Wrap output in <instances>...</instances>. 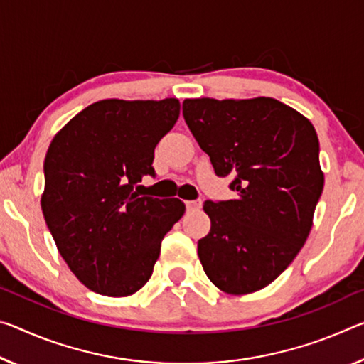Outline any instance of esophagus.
Listing matches in <instances>:
<instances>
[{"label": "esophagus", "instance_id": "obj_1", "mask_svg": "<svg viewBox=\"0 0 364 364\" xmlns=\"http://www.w3.org/2000/svg\"><path fill=\"white\" fill-rule=\"evenodd\" d=\"M186 209L188 210H198L200 209V205H203V200L200 199H193V200H186Z\"/></svg>", "mask_w": 364, "mask_h": 364}]
</instances>
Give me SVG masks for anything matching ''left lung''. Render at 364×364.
<instances>
[{
	"mask_svg": "<svg viewBox=\"0 0 364 364\" xmlns=\"http://www.w3.org/2000/svg\"><path fill=\"white\" fill-rule=\"evenodd\" d=\"M183 117L236 199L207 200L210 232L198 241L205 275L222 291L261 290L291 264L324 188L311 121L275 99H186Z\"/></svg>",
	"mask_w": 364,
	"mask_h": 364,
	"instance_id": "8db88e82",
	"label": "left lung"
}]
</instances>
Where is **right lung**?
<instances>
[{
  "instance_id": "obj_1",
  "label": "right lung",
  "mask_w": 364,
  "mask_h": 364,
  "mask_svg": "<svg viewBox=\"0 0 364 364\" xmlns=\"http://www.w3.org/2000/svg\"><path fill=\"white\" fill-rule=\"evenodd\" d=\"M180 117V102L100 100L51 141L42 210L60 255L92 291L128 296L151 279L180 199L142 196L154 151Z\"/></svg>"
}]
</instances>
